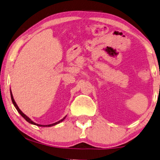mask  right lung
Segmentation results:
<instances>
[{"mask_svg":"<svg viewBox=\"0 0 160 160\" xmlns=\"http://www.w3.org/2000/svg\"><path fill=\"white\" fill-rule=\"evenodd\" d=\"M10 93H11V98H12V103H13V106H14L16 109H17V110L18 111V112H19V113L20 114H21V115L22 116V118H24V119H25L26 121H28V122L29 123H30V124H32V125H37V126H40V127H51V126H53V125H57V124H58V123H60L61 122H62V121L64 120L65 118H66V117H67V116H65L64 118H63V119H62V120H61L58 121V122H55V123H53V124H51V125H44L37 124V123H35V122H33V121L31 120L26 115V114H24L23 113V112H22L21 111V110H20V109L19 108V107H18L17 104V103L15 102L14 99H13V95H12V91H11V90H10Z\"/></svg>","mask_w":160,"mask_h":160,"instance_id":"add662e5","label":"right lung"}]
</instances>
